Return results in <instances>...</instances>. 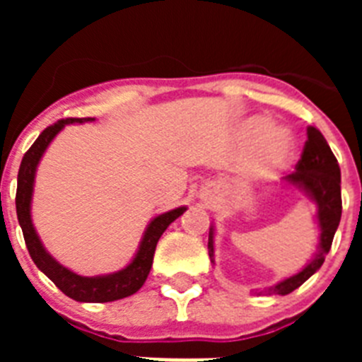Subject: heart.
<instances>
[{
	"instance_id": "obj_1",
	"label": "heart",
	"mask_w": 362,
	"mask_h": 362,
	"mask_svg": "<svg viewBox=\"0 0 362 362\" xmlns=\"http://www.w3.org/2000/svg\"><path fill=\"white\" fill-rule=\"evenodd\" d=\"M239 139L246 146L245 168L255 179L272 177L290 165L293 156V137L290 130L277 123L246 121L239 130Z\"/></svg>"
}]
</instances>
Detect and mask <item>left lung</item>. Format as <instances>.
Instances as JSON below:
<instances>
[{"instance_id": "left-lung-1", "label": "left lung", "mask_w": 362, "mask_h": 362, "mask_svg": "<svg viewBox=\"0 0 362 362\" xmlns=\"http://www.w3.org/2000/svg\"><path fill=\"white\" fill-rule=\"evenodd\" d=\"M305 148L300 153L299 163L296 165V172L284 177V181L292 187L299 188L305 196L317 206V225L321 228L319 246L315 255L308 264L296 276L279 281L274 286H268L264 292L267 296H286L299 288L300 284L315 274L325 263L326 254L330 252L334 241L335 230L341 221L343 201H341V168L335 159L334 152L326 143L325 136L315 127H308L306 130ZM209 255L214 263V226H210L209 233Z\"/></svg>"}]
</instances>
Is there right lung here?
Returning <instances> with one entry per match:
<instances>
[{"instance_id":"obj_1","label":"right lung","mask_w":362,"mask_h":362,"mask_svg":"<svg viewBox=\"0 0 362 362\" xmlns=\"http://www.w3.org/2000/svg\"><path fill=\"white\" fill-rule=\"evenodd\" d=\"M86 121H94V117H66V119H59L57 123L50 124L49 129H45L34 141V145L27 150L18 172L16 212H18L19 226L23 230V238L32 261L36 263V267L43 272L45 276L56 284L57 288L62 290L65 296H69L70 299L79 300V303H110V300L132 296L145 284L150 268H152L153 252H156V245H158L159 238L168 228L170 223H174L179 216H183L187 206H179V209L153 217L148 226H146L145 233H143L141 243H139V248H137L134 259L127 267L121 268L119 272L107 274V276L85 277L74 274L72 270L57 263L56 259L47 252L36 228H34V223H32L30 206L36 170L45 150L49 148L54 137L65 129V124L86 123Z\"/></svg>"}]
</instances>
